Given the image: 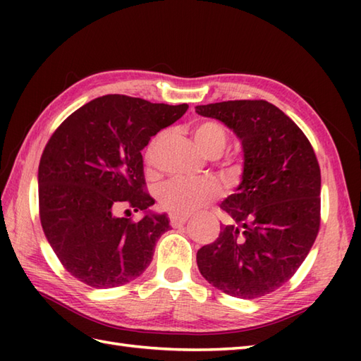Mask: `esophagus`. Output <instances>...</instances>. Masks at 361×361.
I'll list each match as a JSON object with an SVG mask.
<instances>
[{
    "instance_id": "obj_1",
    "label": "esophagus",
    "mask_w": 361,
    "mask_h": 361,
    "mask_svg": "<svg viewBox=\"0 0 361 361\" xmlns=\"http://www.w3.org/2000/svg\"><path fill=\"white\" fill-rule=\"evenodd\" d=\"M188 219H189V216H176V214H171V225L173 228H178L181 225H185Z\"/></svg>"
}]
</instances>
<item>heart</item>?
Wrapping results in <instances>:
<instances>
[{"label": "heart", "mask_w": 361, "mask_h": 361, "mask_svg": "<svg viewBox=\"0 0 361 361\" xmlns=\"http://www.w3.org/2000/svg\"><path fill=\"white\" fill-rule=\"evenodd\" d=\"M163 135H158L144 150V161L147 167L155 166L157 152ZM194 141L204 155L219 157L224 152L228 136L225 128L217 122H203L194 128ZM221 189L214 180H183L173 178L159 189L158 202L166 211L176 216H186L202 206L216 200Z\"/></svg>", "instance_id": "1"}]
</instances>
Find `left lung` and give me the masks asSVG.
Returning <instances> with one entry per match:
<instances>
[{
    "mask_svg": "<svg viewBox=\"0 0 361 361\" xmlns=\"http://www.w3.org/2000/svg\"><path fill=\"white\" fill-rule=\"evenodd\" d=\"M195 111L224 122L243 150L240 185L220 204L234 224L198 250V270L226 295L265 296L296 273L318 235L315 152L302 130L267 101H226Z\"/></svg>",
    "mask_w": 361,
    "mask_h": 361,
    "instance_id": "8db88e82",
    "label": "left lung"
}]
</instances>
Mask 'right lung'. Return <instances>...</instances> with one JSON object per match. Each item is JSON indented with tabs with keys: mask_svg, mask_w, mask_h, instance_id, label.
<instances>
[{
	"mask_svg": "<svg viewBox=\"0 0 361 361\" xmlns=\"http://www.w3.org/2000/svg\"><path fill=\"white\" fill-rule=\"evenodd\" d=\"M188 104H152L109 94L70 114L46 144L38 166V206L46 239L66 271L94 288L136 279L171 225L149 208L141 150L172 126ZM121 205L142 210L118 218Z\"/></svg>",
	"mask_w": 361,
	"mask_h": 361,
	"instance_id": "right-lung-1",
	"label": "right lung"
}]
</instances>
